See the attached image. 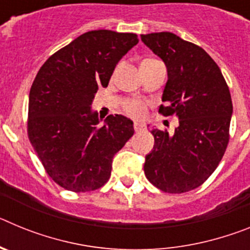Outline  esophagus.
<instances>
[{
	"mask_svg": "<svg viewBox=\"0 0 250 250\" xmlns=\"http://www.w3.org/2000/svg\"><path fill=\"white\" fill-rule=\"evenodd\" d=\"M144 127H145L144 123H140V121H135V123H134V129H135V131H139V130L144 129Z\"/></svg>",
	"mask_w": 250,
	"mask_h": 250,
	"instance_id": "34e87169",
	"label": "esophagus"
}]
</instances>
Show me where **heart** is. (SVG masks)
<instances>
[{"label":"heart","instance_id":"1","mask_svg":"<svg viewBox=\"0 0 250 250\" xmlns=\"http://www.w3.org/2000/svg\"><path fill=\"white\" fill-rule=\"evenodd\" d=\"M125 111L132 118H143L146 112V106L140 100H129L125 103Z\"/></svg>","mask_w":250,"mask_h":250}]
</instances>
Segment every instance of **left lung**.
Here are the masks:
<instances>
[{
  "label": "left lung",
  "instance_id": "left-lung-1",
  "mask_svg": "<svg viewBox=\"0 0 250 250\" xmlns=\"http://www.w3.org/2000/svg\"><path fill=\"white\" fill-rule=\"evenodd\" d=\"M141 41L164 61L167 71L159 111L175 115L174 134L152 129L154 147L144 171L165 193L193 190L207 180L229 141L233 104L220 68L199 46L173 32L141 35Z\"/></svg>",
  "mask_w": 250,
  "mask_h": 250
}]
</instances>
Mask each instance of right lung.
<instances>
[{"label":"right lung","mask_w":250,"mask_h":250,"mask_svg":"<svg viewBox=\"0 0 250 250\" xmlns=\"http://www.w3.org/2000/svg\"><path fill=\"white\" fill-rule=\"evenodd\" d=\"M139 42L136 34L95 30L59 50L40 68L28 98L27 131L48 175L67 190L91 191L110 178L114 155L134 134L123 115L91 109L118 62Z\"/></svg>","instance_id":"obj_1"}]
</instances>
